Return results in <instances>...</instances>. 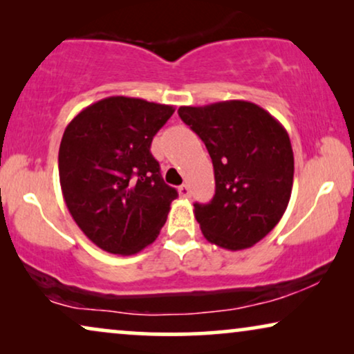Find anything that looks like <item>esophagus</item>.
Instances as JSON below:
<instances>
[{
    "label": "esophagus",
    "instance_id": "1",
    "mask_svg": "<svg viewBox=\"0 0 354 354\" xmlns=\"http://www.w3.org/2000/svg\"><path fill=\"white\" fill-rule=\"evenodd\" d=\"M178 193H180L182 198H190V187L183 183V185L178 187Z\"/></svg>",
    "mask_w": 354,
    "mask_h": 354
}]
</instances>
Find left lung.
I'll return each mask as SVG.
<instances>
[{
	"label": "left lung",
	"mask_w": 354,
	"mask_h": 354,
	"mask_svg": "<svg viewBox=\"0 0 354 354\" xmlns=\"http://www.w3.org/2000/svg\"><path fill=\"white\" fill-rule=\"evenodd\" d=\"M178 115L205 142L216 193L195 203L205 239L239 251L263 240L287 209L293 187V149L283 125L250 101L180 106Z\"/></svg>",
	"instance_id": "left-lung-1"
}]
</instances>
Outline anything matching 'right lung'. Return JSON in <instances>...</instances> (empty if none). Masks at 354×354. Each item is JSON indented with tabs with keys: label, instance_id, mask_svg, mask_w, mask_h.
I'll list each match as a JSON object with an SVG mask.
<instances>
[{
	"label": "right lung",
	"instance_id": "obj_1",
	"mask_svg": "<svg viewBox=\"0 0 354 354\" xmlns=\"http://www.w3.org/2000/svg\"><path fill=\"white\" fill-rule=\"evenodd\" d=\"M172 106L109 96L71 120L59 147V182L72 219L113 254H135L158 239L176 188L162 180L151 142Z\"/></svg>",
	"mask_w": 354,
	"mask_h": 354
}]
</instances>
